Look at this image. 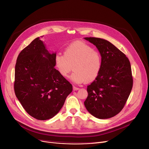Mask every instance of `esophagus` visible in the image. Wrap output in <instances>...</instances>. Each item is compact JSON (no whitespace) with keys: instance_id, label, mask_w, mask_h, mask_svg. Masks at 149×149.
Instances as JSON below:
<instances>
[{"instance_id":"esophagus-1","label":"esophagus","mask_w":149,"mask_h":149,"mask_svg":"<svg viewBox=\"0 0 149 149\" xmlns=\"http://www.w3.org/2000/svg\"><path fill=\"white\" fill-rule=\"evenodd\" d=\"M73 89L74 91H77V90H79V88L76 87V86H73Z\"/></svg>"}]
</instances>
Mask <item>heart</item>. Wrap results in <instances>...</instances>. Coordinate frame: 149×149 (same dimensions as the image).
<instances>
[{
  "label": "heart",
  "instance_id": "obj_1",
  "mask_svg": "<svg viewBox=\"0 0 149 149\" xmlns=\"http://www.w3.org/2000/svg\"><path fill=\"white\" fill-rule=\"evenodd\" d=\"M54 63L57 71L63 78H67L73 66L74 71L70 79L76 84L91 81L99 74L101 68L100 53L94 51L89 45L82 42H75L68 46L64 55L56 53Z\"/></svg>",
  "mask_w": 149,
  "mask_h": 149
}]
</instances>
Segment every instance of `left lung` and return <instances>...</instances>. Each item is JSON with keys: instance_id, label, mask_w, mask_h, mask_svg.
Listing matches in <instances>:
<instances>
[{"instance_id": "obj_1", "label": "left lung", "mask_w": 149, "mask_h": 149, "mask_svg": "<svg viewBox=\"0 0 149 149\" xmlns=\"http://www.w3.org/2000/svg\"><path fill=\"white\" fill-rule=\"evenodd\" d=\"M84 39L96 47L101 56L100 72L88 86L84 106L96 118H112L123 109L131 92L133 79L130 61L124 53L106 40Z\"/></svg>"}]
</instances>
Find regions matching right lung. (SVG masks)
<instances>
[{
    "instance_id": "add662e5",
    "label": "right lung",
    "mask_w": 149,
    "mask_h": 149,
    "mask_svg": "<svg viewBox=\"0 0 149 149\" xmlns=\"http://www.w3.org/2000/svg\"><path fill=\"white\" fill-rule=\"evenodd\" d=\"M55 55L49 53L38 37L19 53L17 59L16 97L26 112L38 120L49 119L57 114L73 90L70 82L55 68Z\"/></svg>"
}]
</instances>
